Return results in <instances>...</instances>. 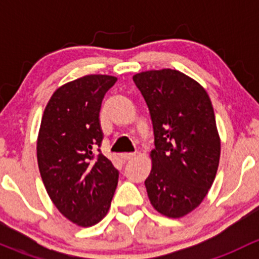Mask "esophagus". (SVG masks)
Returning a JSON list of instances; mask_svg holds the SVG:
<instances>
[{"instance_id":"1","label":"esophagus","mask_w":259,"mask_h":259,"mask_svg":"<svg viewBox=\"0 0 259 259\" xmlns=\"http://www.w3.org/2000/svg\"><path fill=\"white\" fill-rule=\"evenodd\" d=\"M121 159H124V160H130V159H133L135 156L134 153H122L121 155Z\"/></svg>"}]
</instances>
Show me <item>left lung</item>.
<instances>
[{"label":"left lung","mask_w":259,"mask_h":259,"mask_svg":"<svg viewBox=\"0 0 259 259\" xmlns=\"http://www.w3.org/2000/svg\"><path fill=\"white\" fill-rule=\"evenodd\" d=\"M133 80L154 129L148 197L159 213L180 218L202 203L218 170L221 139L211 101L202 85L177 70L140 72Z\"/></svg>","instance_id":"obj_1"}]
</instances>
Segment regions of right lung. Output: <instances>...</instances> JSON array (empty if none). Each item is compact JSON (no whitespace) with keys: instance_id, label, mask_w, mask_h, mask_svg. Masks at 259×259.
Returning <instances> with one entry per match:
<instances>
[{"instance_id":"obj_1","label":"right lung","mask_w":259,"mask_h":259,"mask_svg":"<svg viewBox=\"0 0 259 259\" xmlns=\"http://www.w3.org/2000/svg\"><path fill=\"white\" fill-rule=\"evenodd\" d=\"M116 80L86 75L65 83L52 94L41 119L37 163L44 185L60 213L80 227L95 226L106 215L119 179L99 149L101 103Z\"/></svg>"}]
</instances>
